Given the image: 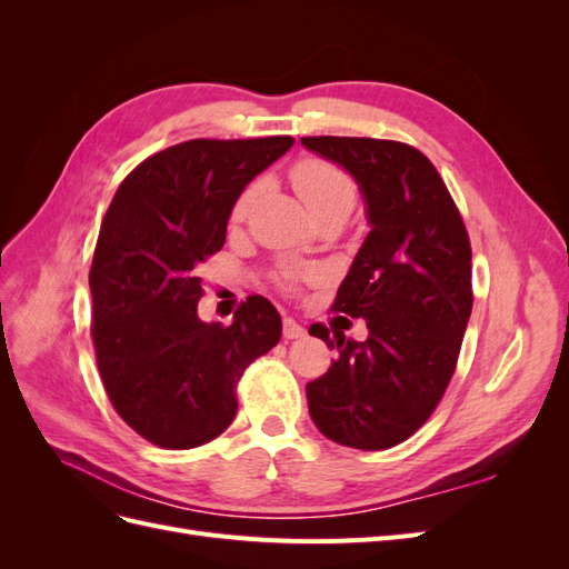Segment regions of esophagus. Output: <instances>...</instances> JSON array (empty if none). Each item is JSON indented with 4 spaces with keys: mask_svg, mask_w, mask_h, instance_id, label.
Masks as SVG:
<instances>
[{
    "mask_svg": "<svg viewBox=\"0 0 569 569\" xmlns=\"http://www.w3.org/2000/svg\"><path fill=\"white\" fill-rule=\"evenodd\" d=\"M282 335H284V339H299V337L306 335V330L295 318H284L282 320Z\"/></svg>",
    "mask_w": 569,
    "mask_h": 569,
    "instance_id": "obj_1",
    "label": "esophagus"
}]
</instances>
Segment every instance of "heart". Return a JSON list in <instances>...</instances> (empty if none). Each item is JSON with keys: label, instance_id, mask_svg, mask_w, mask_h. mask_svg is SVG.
<instances>
[{"label": "heart", "instance_id": "b5f03b06", "mask_svg": "<svg viewBox=\"0 0 569 569\" xmlns=\"http://www.w3.org/2000/svg\"><path fill=\"white\" fill-rule=\"evenodd\" d=\"M291 182H295V189L299 192L301 201L306 203V209L311 211V216H318L322 211L330 209H349L356 197V189L351 178L343 173L341 168L327 163L322 159H303L295 168H291ZM258 194V187L251 184L247 187L242 194H239L232 218L242 220L247 211L251 209V203ZM303 272L299 270H287L284 280L287 282H297Z\"/></svg>", "mask_w": 569, "mask_h": 569}]
</instances>
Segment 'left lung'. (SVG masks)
I'll use <instances>...</instances> for the list:
<instances>
[{
	"instance_id": "left-lung-1",
	"label": "left lung",
	"mask_w": 569,
	"mask_h": 569,
	"mask_svg": "<svg viewBox=\"0 0 569 569\" xmlns=\"http://www.w3.org/2000/svg\"><path fill=\"white\" fill-rule=\"evenodd\" d=\"M301 144L356 180L370 226L332 306L363 318L368 337L308 327L339 351L306 385L308 410L327 439L391 449L432 416L453 377L472 313L468 230L418 149L370 137H301Z\"/></svg>"
}]
</instances>
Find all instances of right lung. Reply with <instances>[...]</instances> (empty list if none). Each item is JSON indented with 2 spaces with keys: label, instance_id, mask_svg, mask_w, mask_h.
Returning <instances> with one entry per match:
<instances>
[{
  "label": "right lung",
  "instance_id": "add662e5",
  "mask_svg": "<svg viewBox=\"0 0 569 569\" xmlns=\"http://www.w3.org/2000/svg\"><path fill=\"white\" fill-rule=\"evenodd\" d=\"M291 137L189 140L153 153L120 182L90 268L92 341L116 412L161 449L226 432L234 387L282 335L278 308L249 297L230 327L203 322L199 266L226 244L244 187Z\"/></svg>",
  "mask_w": 569,
  "mask_h": 569
}]
</instances>
